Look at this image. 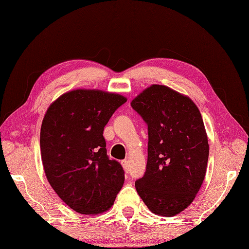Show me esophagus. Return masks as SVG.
Returning <instances> with one entry per match:
<instances>
[{"mask_svg": "<svg viewBox=\"0 0 249 249\" xmlns=\"http://www.w3.org/2000/svg\"><path fill=\"white\" fill-rule=\"evenodd\" d=\"M122 166L124 168V170L126 171V173H128L129 171V164H128V161L127 160H123L122 161Z\"/></svg>", "mask_w": 249, "mask_h": 249, "instance_id": "1", "label": "esophagus"}]
</instances>
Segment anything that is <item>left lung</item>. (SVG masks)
<instances>
[{
  "instance_id": "1",
  "label": "left lung",
  "mask_w": 249,
  "mask_h": 249,
  "mask_svg": "<svg viewBox=\"0 0 249 249\" xmlns=\"http://www.w3.org/2000/svg\"><path fill=\"white\" fill-rule=\"evenodd\" d=\"M131 107L148 129L147 165L136 189L150 212L176 215L194 201L206 174L209 145L201 113L164 85L145 89Z\"/></svg>"
}]
</instances>
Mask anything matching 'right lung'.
<instances>
[{
    "instance_id": "obj_1",
    "label": "right lung",
    "mask_w": 249,
    "mask_h": 249,
    "mask_svg": "<svg viewBox=\"0 0 249 249\" xmlns=\"http://www.w3.org/2000/svg\"><path fill=\"white\" fill-rule=\"evenodd\" d=\"M126 98L76 89L49 106L41 127V157L47 180L63 202L83 214L109 209L124 184V169L109 160L104 127Z\"/></svg>"
}]
</instances>
